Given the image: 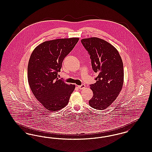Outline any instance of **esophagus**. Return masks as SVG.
Masks as SVG:
<instances>
[{
  "mask_svg": "<svg viewBox=\"0 0 152 152\" xmlns=\"http://www.w3.org/2000/svg\"><path fill=\"white\" fill-rule=\"evenodd\" d=\"M85 87H86V86H85V85H83V84L81 85H80V86H77V88H78L80 90L83 89V88H84Z\"/></svg>",
  "mask_w": 152,
  "mask_h": 152,
  "instance_id": "34e87169",
  "label": "esophagus"
}]
</instances>
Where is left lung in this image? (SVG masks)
<instances>
[{
	"label": "left lung",
	"instance_id": "obj_1",
	"mask_svg": "<svg viewBox=\"0 0 152 152\" xmlns=\"http://www.w3.org/2000/svg\"><path fill=\"white\" fill-rule=\"evenodd\" d=\"M91 60L93 71L97 73L96 83L90 85L93 97L89 105L97 110H104L115 101L124 83V69L121 58L110 43L96 37L81 39Z\"/></svg>",
	"mask_w": 152,
	"mask_h": 152
}]
</instances>
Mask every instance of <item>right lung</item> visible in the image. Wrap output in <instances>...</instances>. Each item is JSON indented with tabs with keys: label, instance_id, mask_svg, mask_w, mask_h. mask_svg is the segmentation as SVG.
<instances>
[{
	"label": "right lung",
	"instance_id": "1",
	"mask_svg": "<svg viewBox=\"0 0 152 152\" xmlns=\"http://www.w3.org/2000/svg\"><path fill=\"white\" fill-rule=\"evenodd\" d=\"M78 38L57 39L43 42L33 51L28 65V81L37 100L50 111L66 106L75 85L57 77L65 57L78 42Z\"/></svg>",
	"mask_w": 152,
	"mask_h": 152
}]
</instances>
